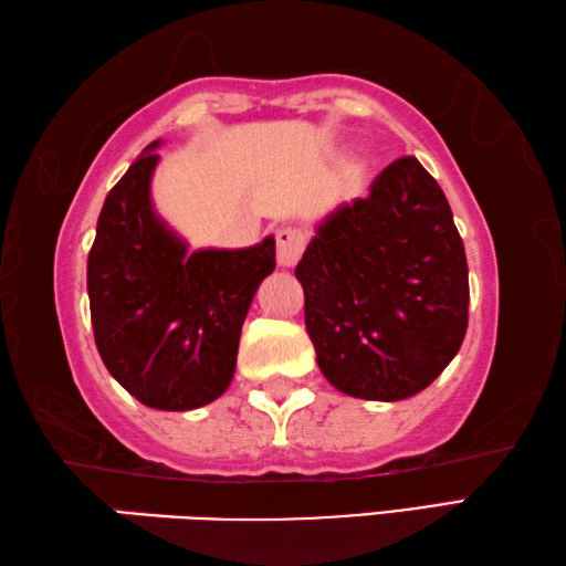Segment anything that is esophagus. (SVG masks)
Here are the masks:
<instances>
[{
    "label": "esophagus",
    "instance_id": "esophagus-1",
    "mask_svg": "<svg viewBox=\"0 0 566 566\" xmlns=\"http://www.w3.org/2000/svg\"><path fill=\"white\" fill-rule=\"evenodd\" d=\"M275 245H277V263L283 268H293L298 263V258L305 248V235L298 228H281L275 233Z\"/></svg>",
    "mask_w": 566,
    "mask_h": 566
}]
</instances>
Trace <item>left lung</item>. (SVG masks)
<instances>
[{
    "label": "left lung",
    "instance_id": "1",
    "mask_svg": "<svg viewBox=\"0 0 566 566\" xmlns=\"http://www.w3.org/2000/svg\"><path fill=\"white\" fill-rule=\"evenodd\" d=\"M295 277L321 370L353 398H410L464 340L468 258L448 198L415 156L323 218Z\"/></svg>",
    "mask_w": 566,
    "mask_h": 566
}]
</instances>
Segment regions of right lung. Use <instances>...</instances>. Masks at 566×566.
Wrapping results in <instances>:
<instances>
[{
    "mask_svg": "<svg viewBox=\"0 0 566 566\" xmlns=\"http://www.w3.org/2000/svg\"><path fill=\"white\" fill-rule=\"evenodd\" d=\"M158 144L106 196L86 289L96 348L114 380L148 408L184 412L231 385L248 308L275 268V238L188 253L151 203Z\"/></svg>",
    "mask_w": 566,
    "mask_h": 566,
    "instance_id": "add662e5",
    "label": "right lung"
}]
</instances>
